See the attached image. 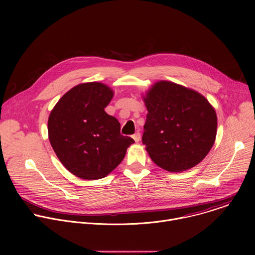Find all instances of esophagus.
I'll use <instances>...</instances> for the list:
<instances>
[{
    "mask_svg": "<svg viewBox=\"0 0 255 255\" xmlns=\"http://www.w3.org/2000/svg\"><path fill=\"white\" fill-rule=\"evenodd\" d=\"M132 138L134 139L135 142H138V141L140 140V138H141V135H140L139 131H137L135 134H133V135H132Z\"/></svg>",
    "mask_w": 255,
    "mask_h": 255,
    "instance_id": "34e87169",
    "label": "esophagus"
}]
</instances>
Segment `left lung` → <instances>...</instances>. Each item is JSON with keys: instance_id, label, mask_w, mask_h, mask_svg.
Returning <instances> with one entry per match:
<instances>
[{"instance_id": "obj_1", "label": "left lung", "mask_w": 255, "mask_h": 255, "mask_svg": "<svg viewBox=\"0 0 255 255\" xmlns=\"http://www.w3.org/2000/svg\"><path fill=\"white\" fill-rule=\"evenodd\" d=\"M142 98L148 111L142 143L152 161L169 172L199 164L217 134V115L209 101L168 81L156 82Z\"/></svg>"}]
</instances>
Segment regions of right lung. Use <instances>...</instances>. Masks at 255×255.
Listing matches in <instances>:
<instances>
[{
    "mask_svg": "<svg viewBox=\"0 0 255 255\" xmlns=\"http://www.w3.org/2000/svg\"><path fill=\"white\" fill-rule=\"evenodd\" d=\"M114 91L98 82L66 92L48 118V138L64 167L78 177L99 179L123 160L134 140L120 133V123L105 112Z\"/></svg>",
    "mask_w": 255,
    "mask_h": 255,
    "instance_id": "1",
    "label": "right lung"
}]
</instances>
